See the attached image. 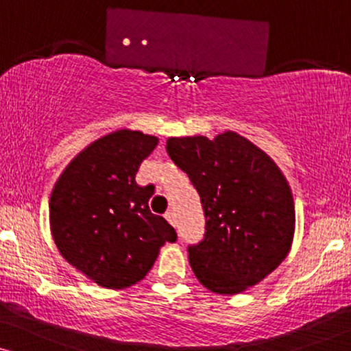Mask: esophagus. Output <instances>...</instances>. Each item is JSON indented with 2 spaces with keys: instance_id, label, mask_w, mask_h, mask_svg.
Returning a JSON list of instances; mask_svg holds the SVG:
<instances>
[{
  "instance_id": "1",
  "label": "esophagus",
  "mask_w": 351,
  "mask_h": 351,
  "mask_svg": "<svg viewBox=\"0 0 351 351\" xmlns=\"http://www.w3.org/2000/svg\"><path fill=\"white\" fill-rule=\"evenodd\" d=\"M165 217L171 225H176V215H174V213H172V210H167V213L165 214Z\"/></svg>"
}]
</instances>
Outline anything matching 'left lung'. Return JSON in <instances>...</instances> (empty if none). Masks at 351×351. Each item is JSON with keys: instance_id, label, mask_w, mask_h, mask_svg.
Returning <instances> with one entry per match:
<instances>
[{"instance_id": "left-lung-1", "label": "left lung", "mask_w": 351, "mask_h": 351, "mask_svg": "<svg viewBox=\"0 0 351 351\" xmlns=\"http://www.w3.org/2000/svg\"><path fill=\"white\" fill-rule=\"evenodd\" d=\"M166 150L189 176L206 227L189 246L191 270L215 294H238L275 270L289 252L295 228L286 177L270 156L237 132L171 137Z\"/></svg>"}]
</instances>
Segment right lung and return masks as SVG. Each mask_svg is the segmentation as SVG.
<instances>
[{
    "label": "right lung",
    "mask_w": 351,
    "mask_h": 351,
    "mask_svg": "<svg viewBox=\"0 0 351 351\" xmlns=\"http://www.w3.org/2000/svg\"><path fill=\"white\" fill-rule=\"evenodd\" d=\"M156 145V137L138 131L108 134L84 148L52 190L49 220L57 249L102 287L136 285L162 244L177 239L167 220L148 208L150 186L136 182Z\"/></svg>",
    "instance_id": "obj_1"
}]
</instances>
